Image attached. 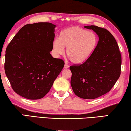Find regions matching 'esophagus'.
Listing matches in <instances>:
<instances>
[{"label": "esophagus", "mask_w": 131, "mask_h": 131, "mask_svg": "<svg viewBox=\"0 0 131 131\" xmlns=\"http://www.w3.org/2000/svg\"><path fill=\"white\" fill-rule=\"evenodd\" d=\"M69 66L66 63L65 64V65H64V68L65 69H68V68H69Z\"/></svg>", "instance_id": "1"}]
</instances>
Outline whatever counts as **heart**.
<instances>
[{
  "label": "heart",
  "instance_id": "heart-1",
  "mask_svg": "<svg viewBox=\"0 0 131 131\" xmlns=\"http://www.w3.org/2000/svg\"><path fill=\"white\" fill-rule=\"evenodd\" d=\"M98 39L94 33L79 26H70L60 32L59 39L54 40L52 52L55 57L65 53L72 63L80 64L85 62L96 49Z\"/></svg>",
  "mask_w": 131,
  "mask_h": 131
}]
</instances>
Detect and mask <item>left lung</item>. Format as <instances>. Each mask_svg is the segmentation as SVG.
<instances>
[{"label":"left lung","instance_id":"obj_1","mask_svg":"<svg viewBox=\"0 0 131 131\" xmlns=\"http://www.w3.org/2000/svg\"><path fill=\"white\" fill-rule=\"evenodd\" d=\"M99 37L96 49L87 61L70 66V84L75 95L93 99L110 91L121 74V56L116 39L109 31L97 26H85Z\"/></svg>","mask_w":131,"mask_h":131}]
</instances>
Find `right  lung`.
Listing matches in <instances>:
<instances>
[{
  "label": "right lung",
  "instance_id": "obj_1",
  "mask_svg": "<svg viewBox=\"0 0 131 131\" xmlns=\"http://www.w3.org/2000/svg\"><path fill=\"white\" fill-rule=\"evenodd\" d=\"M56 25L50 23L21 28L6 50L4 70L13 90L26 99L43 97L65 65L50 54Z\"/></svg>",
  "mask_w": 131,
  "mask_h": 131
}]
</instances>
